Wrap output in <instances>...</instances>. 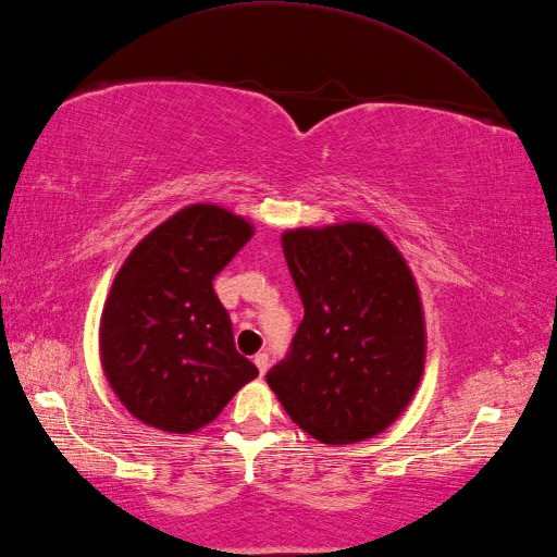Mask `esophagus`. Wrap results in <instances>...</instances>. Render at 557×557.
Instances as JSON below:
<instances>
[{
    "label": "esophagus",
    "mask_w": 557,
    "mask_h": 557,
    "mask_svg": "<svg viewBox=\"0 0 557 557\" xmlns=\"http://www.w3.org/2000/svg\"><path fill=\"white\" fill-rule=\"evenodd\" d=\"M255 366H257V371H260V375H264L267 373V369H269V355H264V351H260V355H255Z\"/></svg>",
    "instance_id": "esophagus-1"
}]
</instances>
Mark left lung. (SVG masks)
Masks as SVG:
<instances>
[{"label":"left lung","mask_w":557,"mask_h":557,"mask_svg":"<svg viewBox=\"0 0 557 557\" xmlns=\"http://www.w3.org/2000/svg\"><path fill=\"white\" fill-rule=\"evenodd\" d=\"M305 319L267 383L321 444L385 432L425 371V311L413 271L381 226L341 222L281 234Z\"/></svg>","instance_id":"left-lung-1"}]
</instances>
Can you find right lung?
<instances>
[{
    "instance_id": "add662e5",
    "label": "right lung",
    "mask_w": 557,
    "mask_h": 557,
    "mask_svg": "<svg viewBox=\"0 0 557 557\" xmlns=\"http://www.w3.org/2000/svg\"><path fill=\"white\" fill-rule=\"evenodd\" d=\"M252 236L246 216L194 202L122 262L101 311L99 359L115 397L144 425L191 435L257 377L212 288Z\"/></svg>"
}]
</instances>
